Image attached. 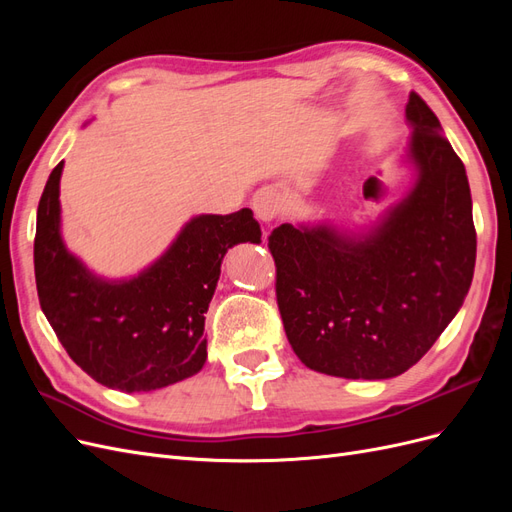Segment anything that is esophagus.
<instances>
[{"mask_svg":"<svg viewBox=\"0 0 512 512\" xmlns=\"http://www.w3.org/2000/svg\"><path fill=\"white\" fill-rule=\"evenodd\" d=\"M252 209L260 222H273L282 211V198L275 188H260L252 198Z\"/></svg>","mask_w":512,"mask_h":512,"instance_id":"1","label":"esophagus"}]
</instances>
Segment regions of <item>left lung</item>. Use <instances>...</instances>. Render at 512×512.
Returning <instances> with one entry per match:
<instances>
[{"label":"left lung","mask_w":512,"mask_h":512,"mask_svg":"<svg viewBox=\"0 0 512 512\" xmlns=\"http://www.w3.org/2000/svg\"><path fill=\"white\" fill-rule=\"evenodd\" d=\"M406 119L412 136L399 162L414 181L376 222L282 224L269 237L286 337L320 374H404L470 290L476 230L466 166L421 96L410 94Z\"/></svg>","instance_id":"1"}]
</instances>
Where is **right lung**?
Segmentation results:
<instances>
[{
	"mask_svg": "<svg viewBox=\"0 0 512 512\" xmlns=\"http://www.w3.org/2000/svg\"><path fill=\"white\" fill-rule=\"evenodd\" d=\"M59 162L38 205L34 269L40 307L70 359L96 382L123 393L164 389L207 361L205 314L226 252L260 243L252 209L194 215L147 269L106 280L61 237Z\"/></svg>",
	"mask_w": 512,
	"mask_h": 512,
	"instance_id": "obj_1",
	"label": "right lung"
}]
</instances>
